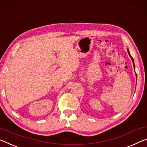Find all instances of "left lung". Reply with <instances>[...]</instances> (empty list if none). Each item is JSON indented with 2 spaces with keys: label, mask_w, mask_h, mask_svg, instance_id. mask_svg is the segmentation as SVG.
Segmentation results:
<instances>
[{
  "label": "left lung",
  "mask_w": 147,
  "mask_h": 147,
  "mask_svg": "<svg viewBox=\"0 0 147 147\" xmlns=\"http://www.w3.org/2000/svg\"><path fill=\"white\" fill-rule=\"evenodd\" d=\"M127 53H128V54H129V56H130V58H131V59L132 60V62H133V64H134V69H135V64H134V58H133V57L131 56V55H130V53H129V49H127ZM135 75H136V74H135ZM136 76H137V75H136Z\"/></svg>",
  "instance_id": "1"
}]
</instances>
